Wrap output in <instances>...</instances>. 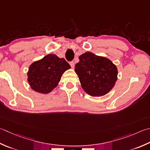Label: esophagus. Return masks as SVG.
<instances>
[{"instance_id":"esophagus-1","label":"esophagus","mask_w":150,"mask_h":150,"mask_svg":"<svg viewBox=\"0 0 150 150\" xmlns=\"http://www.w3.org/2000/svg\"><path fill=\"white\" fill-rule=\"evenodd\" d=\"M69 64H70V66H71V67H72V68H73V67H74V66H75V63H74V62H73V61L70 62H69Z\"/></svg>"}]
</instances>
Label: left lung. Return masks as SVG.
<instances>
[{
    "mask_svg": "<svg viewBox=\"0 0 150 150\" xmlns=\"http://www.w3.org/2000/svg\"><path fill=\"white\" fill-rule=\"evenodd\" d=\"M75 71L83 89L92 96H103L112 89L117 81L118 69L112 61L87 52L79 57Z\"/></svg>",
    "mask_w": 150,
    "mask_h": 150,
    "instance_id": "8db88e82",
    "label": "left lung"
}]
</instances>
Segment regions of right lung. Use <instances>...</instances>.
Wrapping results in <instances>:
<instances>
[{
    "instance_id": "right-lung-1",
    "label": "right lung",
    "mask_w": 150,
    "mask_h": 150,
    "mask_svg": "<svg viewBox=\"0 0 150 150\" xmlns=\"http://www.w3.org/2000/svg\"><path fill=\"white\" fill-rule=\"evenodd\" d=\"M70 68L65 59L56 54H47L29 67L28 82L32 90L46 94L57 86L62 75Z\"/></svg>"
}]
</instances>
